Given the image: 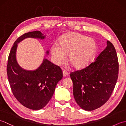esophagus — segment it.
I'll return each mask as SVG.
<instances>
[{"label":"esophagus","instance_id":"34e87169","mask_svg":"<svg viewBox=\"0 0 126 126\" xmlns=\"http://www.w3.org/2000/svg\"><path fill=\"white\" fill-rule=\"evenodd\" d=\"M63 76H64V77H65V76L68 75L69 73H68V72H67L66 70H63Z\"/></svg>","mask_w":126,"mask_h":126}]
</instances>
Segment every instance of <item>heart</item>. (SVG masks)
<instances>
[{"mask_svg": "<svg viewBox=\"0 0 126 126\" xmlns=\"http://www.w3.org/2000/svg\"><path fill=\"white\" fill-rule=\"evenodd\" d=\"M96 49V42L92 38L78 33H70L60 39L59 45L54 44L51 54L58 65L65 63L67 55L69 61L75 68L79 69L87 66L93 60Z\"/></svg>", "mask_w": 126, "mask_h": 126, "instance_id": "obj_1", "label": "heart"}]
</instances>
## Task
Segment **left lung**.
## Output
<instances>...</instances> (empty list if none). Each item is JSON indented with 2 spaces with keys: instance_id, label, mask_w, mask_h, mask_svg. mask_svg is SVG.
<instances>
[{
  "instance_id": "1",
  "label": "left lung",
  "mask_w": 126,
  "mask_h": 126,
  "mask_svg": "<svg viewBox=\"0 0 126 126\" xmlns=\"http://www.w3.org/2000/svg\"><path fill=\"white\" fill-rule=\"evenodd\" d=\"M95 61L81 70L70 74L76 103L85 110L100 108L110 97L119 75L116 50L110 42Z\"/></svg>"
}]
</instances>
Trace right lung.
Segmentation results:
<instances>
[{"mask_svg":"<svg viewBox=\"0 0 126 126\" xmlns=\"http://www.w3.org/2000/svg\"><path fill=\"white\" fill-rule=\"evenodd\" d=\"M28 37L43 39L45 37L41 31H36L18 37L8 57L7 74L11 89L16 99L26 108L39 110L44 108L51 98L56 85L62 79L63 72L60 66L47 59L34 71L21 68L16 61V49L18 43Z\"/></svg>","mask_w":126,"mask_h":126,"instance_id":"1","label":"right lung"}]
</instances>
